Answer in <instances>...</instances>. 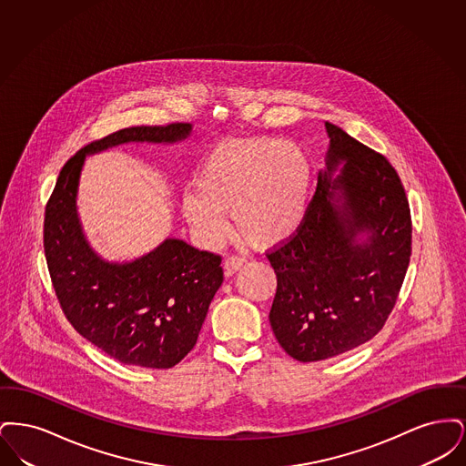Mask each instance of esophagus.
<instances>
[{"label":"esophagus","mask_w":466,"mask_h":466,"mask_svg":"<svg viewBox=\"0 0 466 466\" xmlns=\"http://www.w3.org/2000/svg\"><path fill=\"white\" fill-rule=\"evenodd\" d=\"M244 264H246V260H244L243 257H236V255H232V257L225 258V262H223L225 274H227V276H232V274H234V272H238Z\"/></svg>","instance_id":"esophagus-1"}]
</instances>
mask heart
I'll return each instance as SVG.
<instances>
[{
  "instance_id": "b5f03b06",
  "label": "heart",
  "mask_w": 466,
  "mask_h": 466,
  "mask_svg": "<svg viewBox=\"0 0 466 466\" xmlns=\"http://www.w3.org/2000/svg\"><path fill=\"white\" fill-rule=\"evenodd\" d=\"M312 166L306 150L278 137H246L218 145L200 164L196 188L181 196V213L199 241L218 243L227 211L248 243L287 241L304 222Z\"/></svg>"
}]
</instances>
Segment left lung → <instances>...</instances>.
Wrapping results in <instances>:
<instances>
[{
	"label": "left lung",
	"instance_id": "8db88e82",
	"mask_svg": "<svg viewBox=\"0 0 466 466\" xmlns=\"http://www.w3.org/2000/svg\"><path fill=\"white\" fill-rule=\"evenodd\" d=\"M325 129L327 166L304 222L267 255L278 278L272 332L304 363L351 351L384 327L412 249L409 200L393 166L330 122Z\"/></svg>",
	"mask_w": 466,
	"mask_h": 466
}]
</instances>
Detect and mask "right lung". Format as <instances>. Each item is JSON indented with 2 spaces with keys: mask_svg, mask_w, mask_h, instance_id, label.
Listing matches in <instances>:
<instances>
[{
  "mask_svg": "<svg viewBox=\"0 0 466 466\" xmlns=\"http://www.w3.org/2000/svg\"><path fill=\"white\" fill-rule=\"evenodd\" d=\"M192 124L127 127L84 147L61 169L45 208V258L73 329L126 365L171 369L196 346L215 293L222 258L167 238L147 255L110 262L90 246L78 217L86 157L124 143L175 145Z\"/></svg>",
  "mask_w": 466,
  "mask_h": 466,
  "instance_id": "right-lung-1",
  "label": "right lung"
}]
</instances>
